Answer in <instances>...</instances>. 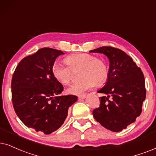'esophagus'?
<instances>
[{
  "mask_svg": "<svg viewBox=\"0 0 156 156\" xmlns=\"http://www.w3.org/2000/svg\"><path fill=\"white\" fill-rule=\"evenodd\" d=\"M85 98H86V95H80L78 96V98H79V99H84Z\"/></svg>",
  "mask_w": 156,
  "mask_h": 156,
  "instance_id": "obj_1",
  "label": "esophagus"
}]
</instances>
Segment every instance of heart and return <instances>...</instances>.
I'll return each mask as SVG.
<instances>
[{"label": "heart", "mask_w": 156, "mask_h": 156, "mask_svg": "<svg viewBox=\"0 0 156 156\" xmlns=\"http://www.w3.org/2000/svg\"><path fill=\"white\" fill-rule=\"evenodd\" d=\"M67 63L55 62L52 66L53 76L59 82L68 85L73 79V70L81 69L80 82L73 84L68 88L70 94L79 95L91 89L97 85H102L106 81L109 70L105 62L96 58L94 55L88 53H75L66 58Z\"/></svg>", "instance_id": "b5f03b06"}]
</instances>
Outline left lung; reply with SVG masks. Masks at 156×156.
<instances>
[{
    "mask_svg": "<svg viewBox=\"0 0 156 156\" xmlns=\"http://www.w3.org/2000/svg\"><path fill=\"white\" fill-rule=\"evenodd\" d=\"M90 52L101 53L109 60L107 80L98 90L104 96L99 98L100 106L93 115L106 129L120 132L135 122L142 112L146 96L143 73L132 58L119 49L102 47Z\"/></svg>",
    "mask_w": 156,
    "mask_h": 156,
    "instance_id": "1",
    "label": "left lung"
}]
</instances>
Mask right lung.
Wrapping results in <instances>:
<instances>
[{
  "mask_svg": "<svg viewBox=\"0 0 156 156\" xmlns=\"http://www.w3.org/2000/svg\"><path fill=\"white\" fill-rule=\"evenodd\" d=\"M64 53L52 48L39 49L21 60L11 81L14 110L27 127L49 135L64 123L68 109L78 97L62 96V85L55 78L52 66Z\"/></svg>",
  "mask_w": 156,
  "mask_h": 156,
  "instance_id": "obj_1",
  "label": "right lung"
}]
</instances>
